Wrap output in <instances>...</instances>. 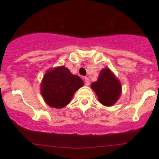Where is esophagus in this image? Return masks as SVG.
<instances>
[{
	"label": "esophagus",
	"instance_id": "34e87169",
	"mask_svg": "<svg viewBox=\"0 0 159 159\" xmlns=\"http://www.w3.org/2000/svg\"><path fill=\"white\" fill-rule=\"evenodd\" d=\"M84 84L87 86H89L90 84V80L88 77H85V78H84Z\"/></svg>",
	"mask_w": 159,
	"mask_h": 159
}]
</instances>
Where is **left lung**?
<instances>
[{"instance_id":"1","label":"left lung","mask_w":159,"mask_h":159,"mask_svg":"<svg viewBox=\"0 0 159 159\" xmlns=\"http://www.w3.org/2000/svg\"><path fill=\"white\" fill-rule=\"evenodd\" d=\"M98 101L105 106H112L121 94V84L119 79L108 68L102 69L98 80L91 84Z\"/></svg>"}]
</instances>
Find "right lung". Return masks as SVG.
I'll use <instances>...</instances> for the list:
<instances>
[{"instance_id": "obj_1", "label": "right lung", "mask_w": 159, "mask_h": 159, "mask_svg": "<svg viewBox=\"0 0 159 159\" xmlns=\"http://www.w3.org/2000/svg\"><path fill=\"white\" fill-rule=\"evenodd\" d=\"M84 85L78 75H72L65 66L47 70L41 83V93L51 108H62L69 104L75 91Z\"/></svg>"}]
</instances>
